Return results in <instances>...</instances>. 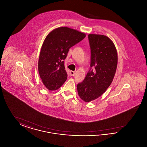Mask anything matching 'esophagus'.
Wrapping results in <instances>:
<instances>
[{"instance_id":"34e87169","label":"esophagus","mask_w":147,"mask_h":147,"mask_svg":"<svg viewBox=\"0 0 147 147\" xmlns=\"http://www.w3.org/2000/svg\"><path fill=\"white\" fill-rule=\"evenodd\" d=\"M69 73H70V75L71 76H74V75H75V71H74L70 70Z\"/></svg>"}]
</instances>
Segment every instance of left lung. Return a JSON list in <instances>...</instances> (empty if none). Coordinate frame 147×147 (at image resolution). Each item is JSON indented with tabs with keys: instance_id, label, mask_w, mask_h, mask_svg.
I'll return each instance as SVG.
<instances>
[{
	"instance_id": "8db88e82",
	"label": "left lung",
	"mask_w": 147,
	"mask_h": 147,
	"mask_svg": "<svg viewBox=\"0 0 147 147\" xmlns=\"http://www.w3.org/2000/svg\"><path fill=\"white\" fill-rule=\"evenodd\" d=\"M91 49L90 67L83 82L77 85L78 93L85 102L101 96L112 83L117 66L118 56L112 40L102 35L89 34Z\"/></svg>"
}]
</instances>
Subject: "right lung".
Instances as JSON below:
<instances>
[{
    "mask_svg": "<svg viewBox=\"0 0 147 147\" xmlns=\"http://www.w3.org/2000/svg\"><path fill=\"white\" fill-rule=\"evenodd\" d=\"M86 34L67 27L53 30L43 43L38 62L40 77L50 91L58 89L66 81L64 60L71 47L81 41Z\"/></svg>",
    "mask_w": 147,
    "mask_h": 147,
    "instance_id": "right-lung-1",
    "label": "right lung"
}]
</instances>
